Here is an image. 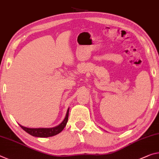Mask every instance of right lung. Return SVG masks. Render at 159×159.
I'll return each instance as SVG.
<instances>
[{
	"label": "right lung",
	"mask_w": 159,
	"mask_h": 159,
	"mask_svg": "<svg viewBox=\"0 0 159 159\" xmlns=\"http://www.w3.org/2000/svg\"><path fill=\"white\" fill-rule=\"evenodd\" d=\"M69 116V108L67 109L66 117L62 123L58 125V126L51 127V128H29L24 126H22L20 125V126L24 129V130L27 132L34 137H49L52 136H55V135L59 134L62 129L65 128L66 126L67 120H68Z\"/></svg>",
	"instance_id": "1"
}]
</instances>
